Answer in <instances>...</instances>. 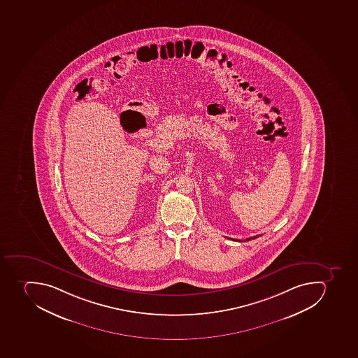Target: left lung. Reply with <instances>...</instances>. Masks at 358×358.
I'll return each mask as SVG.
<instances>
[{
    "instance_id": "8db88e82",
    "label": "left lung",
    "mask_w": 358,
    "mask_h": 358,
    "mask_svg": "<svg viewBox=\"0 0 358 358\" xmlns=\"http://www.w3.org/2000/svg\"><path fill=\"white\" fill-rule=\"evenodd\" d=\"M261 236V234H259ZM259 237V236H254V237L247 238L246 241H252V239H256V238Z\"/></svg>"
}]
</instances>
